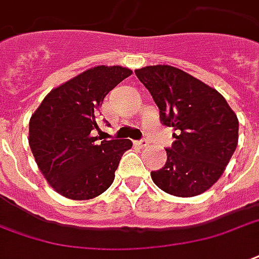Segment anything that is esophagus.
I'll use <instances>...</instances> for the list:
<instances>
[{
    "label": "esophagus",
    "mask_w": 259,
    "mask_h": 259,
    "mask_svg": "<svg viewBox=\"0 0 259 259\" xmlns=\"http://www.w3.org/2000/svg\"><path fill=\"white\" fill-rule=\"evenodd\" d=\"M137 145H139L140 148H145V147H148L149 145V141L147 139H143L140 140V141H137Z\"/></svg>",
    "instance_id": "1"
}]
</instances>
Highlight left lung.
Instances as JSON below:
<instances>
[{"instance_id":"8db88e82","label":"left lung","mask_w":259,"mask_h":259,"mask_svg":"<svg viewBox=\"0 0 259 259\" xmlns=\"http://www.w3.org/2000/svg\"><path fill=\"white\" fill-rule=\"evenodd\" d=\"M135 72L158 105L162 124L176 132L164 166L151 171L152 181L181 198L211 188L237 147L236 114L215 89L180 68L148 66Z\"/></svg>"}]
</instances>
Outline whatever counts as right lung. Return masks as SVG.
Returning <instances> with one entry per match:
<instances>
[{
  "mask_svg": "<svg viewBox=\"0 0 259 259\" xmlns=\"http://www.w3.org/2000/svg\"><path fill=\"white\" fill-rule=\"evenodd\" d=\"M133 71L97 66L63 83L42 100L30 119L28 144L53 189L74 200L93 199L110 188L130 140L97 141L104 97ZM101 140V139H100Z\"/></svg>",
  "mask_w": 259,
  "mask_h": 259,
  "instance_id": "1",
  "label": "right lung"
}]
</instances>
